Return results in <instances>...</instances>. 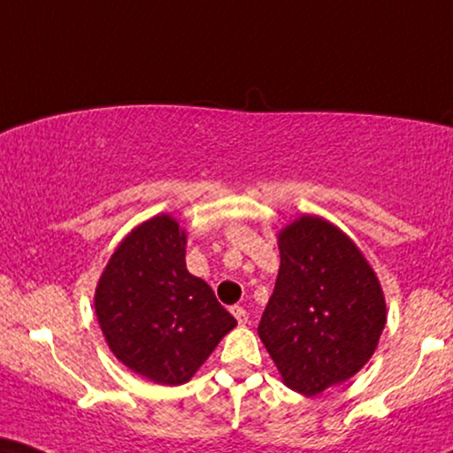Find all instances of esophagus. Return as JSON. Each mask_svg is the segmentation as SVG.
Wrapping results in <instances>:
<instances>
[{
    "instance_id": "esophagus-1",
    "label": "esophagus",
    "mask_w": 453,
    "mask_h": 453,
    "mask_svg": "<svg viewBox=\"0 0 453 453\" xmlns=\"http://www.w3.org/2000/svg\"><path fill=\"white\" fill-rule=\"evenodd\" d=\"M232 313H234V318L238 319V324L240 326H244L246 322H249V313H246V309L244 307H232Z\"/></svg>"
}]
</instances>
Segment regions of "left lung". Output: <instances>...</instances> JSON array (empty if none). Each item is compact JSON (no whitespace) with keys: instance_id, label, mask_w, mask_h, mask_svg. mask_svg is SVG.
<instances>
[{"instance_id":"1","label":"left lung","mask_w":453,"mask_h":453,"mask_svg":"<svg viewBox=\"0 0 453 453\" xmlns=\"http://www.w3.org/2000/svg\"><path fill=\"white\" fill-rule=\"evenodd\" d=\"M278 249L257 332L284 385L316 397L370 362L387 324L385 293L359 246L324 217H296L278 232Z\"/></svg>"}]
</instances>
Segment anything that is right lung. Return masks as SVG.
<instances>
[{"label": "right lung", "instance_id": "obj_1", "mask_svg": "<svg viewBox=\"0 0 453 453\" xmlns=\"http://www.w3.org/2000/svg\"><path fill=\"white\" fill-rule=\"evenodd\" d=\"M188 232L169 213L135 226L108 259L94 295L106 345L157 385H184L236 319L186 267Z\"/></svg>", "mask_w": 453, "mask_h": 453}]
</instances>
